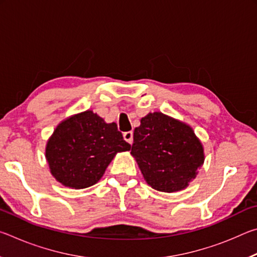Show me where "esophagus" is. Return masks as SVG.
Here are the masks:
<instances>
[{"label": "esophagus", "mask_w": 257, "mask_h": 257, "mask_svg": "<svg viewBox=\"0 0 257 257\" xmlns=\"http://www.w3.org/2000/svg\"><path fill=\"white\" fill-rule=\"evenodd\" d=\"M123 139L129 144H133V139H134V135L132 132H127V133H123Z\"/></svg>", "instance_id": "obj_1"}]
</instances>
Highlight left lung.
<instances>
[{"label": "left lung", "instance_id": "obj_1", "mask_svg": "<svg viewBox=\"0 0 257 257\" xmlns=\"http://www.w3.org/2000/svg\"><path fill=\"white\" fill-rule=\"evenodd\" d=\"M132 155L147 184L164 193L187 188L205 160L193 128L162 112L141 119L134 132Z\"/></svg>", "mask_w": 257, "mask_h": 257}]
</instances>
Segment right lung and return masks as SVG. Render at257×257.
<instances>
[{
    "instance_id": "obj_1",
    "label": "right lung",
    "mask_w": 257,
    "mask_h": 257,
    "mask_svg": "<svg viewBox=\"0 0 257 257\" xmlns=\"http://www.w3.org/2000/svg\"><path fill=\"white\" fill-rule=\"evenodd\" d=\"M130 151L115 122L107 123L92 110L77 113L56 125L45 147L52 176L72 189L87 188L103 177L121 152Z\"/></svg>"
}]
</instances>
